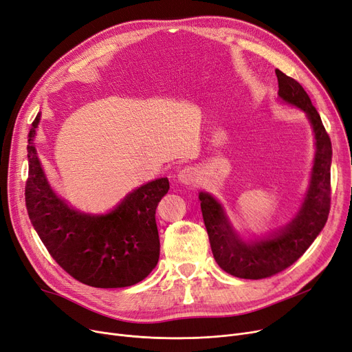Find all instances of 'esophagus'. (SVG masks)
Returning <instances> with one entry per match:
<instances>
[{
  "instance_id": "obj_1",
  "label": "esophagus",
  "mask_w": 352,
  "mask_h": 352,
  "mask_svg": "<svg viewBox=\"0 0 352 352\" xmlns=\"http://www.w3.org/2000/svg\"><path fill=\"white\" fill-rule=\"evenodd\" d=\"M178 181L182 184H194L197 181V171L192 166H186L178 173Z\"/></svg>"
}]
</instances>
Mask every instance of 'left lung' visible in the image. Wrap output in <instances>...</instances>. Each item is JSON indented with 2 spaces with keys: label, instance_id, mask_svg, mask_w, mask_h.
<instances>
[{
  "label": "left lung",
  "instance_id": "left-lung-1",
  "mask_svg": "<svg viewBox=\"0 0 352 352\" xmlns=\"http://www.w3.org/2000/svg\"><path fill=\"white\" fill-rule=\"evenodd\" d=\"M274 73L278 76L279 96L308 115L316 140L311 184L298 216L272 239L249 244L237 236L221 206L210 194L198 195L214 258L224 272L241 279L270 278L294 265L324 228L331 208L329 135L305 89L279 69Z\"/></svg>",
  "mask_w": 352,
  "mask_h": 352
}]
</instances>
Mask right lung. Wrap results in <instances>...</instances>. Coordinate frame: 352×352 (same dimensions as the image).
Listing matches in <instances>:
<instances>
[{"instance_id": "add662e5", "label": "right lung", "mask_w": 352, "mask_h": 352, "mask_svg": "<svg viewBox=\"0 0 352 352\" xmlns=\"http://www.w3.org/2000/svg\"><path fill=\"white\" fill-rule=\"evenodd\" d=\"M38 120L40 113L28 132L25 207L45 249L72 278L89 286L125 287L144 280L160 258L155 211L170 182H148L106 216L76 211L45 179L33 145Z\"/></svg>"}]
</instances>
